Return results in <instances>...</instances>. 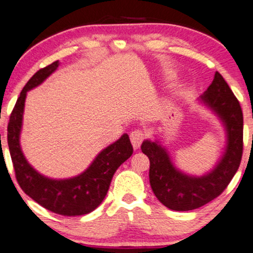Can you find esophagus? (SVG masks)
I'll return each instance as SVG.
<instances>
[{
    "label": "esophagus",
    "mask_w": 253,
    "mask_h": 253,
    "mask_svg": "<svg viewBox=\"0 0 253 253\" xmlns=\"http://www.w3.org/2000/svg\"><path fill=\"white\" fill-rule=\"evenodd\" d=\"M144 138H145V134L143 130L136 129L130 133V141H131V144L134 146V149H138L139 146H141L142 142L144 141Z\"/></svg>",
    "instance_id": "obj_1"
}]
</instances>
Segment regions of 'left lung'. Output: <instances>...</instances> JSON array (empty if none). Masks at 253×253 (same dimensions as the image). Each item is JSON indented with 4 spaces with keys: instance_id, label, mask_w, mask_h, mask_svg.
Listing matches in <instances>:
<instances>
[{
    "instance_id": "8db88e82",
    "label": "left lung",
    "mask_w": 253,
    "mask_h": 253,
    "mask_svg": "<svg viewBox=\"0 0 253 253\" xmlns=\"http://www.w3.org/2000/svg\"><path fill=\"white\" fill-rule=\"evenodd\" d=\"M201 101L223 120L227 146L223 158L205 176H188L172 165L169 154L158 142L144 141L142 152L150 160V184L158 200L176 211L198 209L223 193L240 167L243 153V114L239 100L223 76L216 71Z\"/></svg>"
}]
</instances>
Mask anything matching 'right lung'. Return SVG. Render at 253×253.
Here are the masks:
<instances>
[{
  "mask_svg": "<svg viewBox=\"0 0 253 253\" xmlns=\"http://www.w3.org/2000/svg\"><path fill=\"white\" fill-rule=\"evenodd\" d=\"M59 65L58 60L40 69L22 88L7 124V145L17 182L28 197L54 213L81 216L92 212L101 205L116 170L133 154V146L128 135L124 134L101 151L84 172L68 179L47 178L28 164L19 143L26 95L28 90L42 84Z\"/></svg>",
  "mask_w": 253,
  "mask_h": 253,
  "instance_id": "add662e5",
  "label": "right lung"
}]
</instances>
